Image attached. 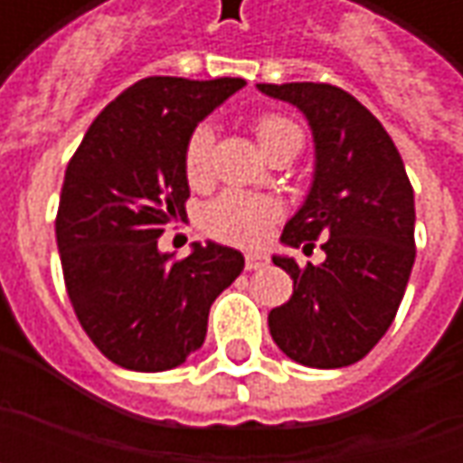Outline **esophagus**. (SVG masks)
Instances as JSON below:
<instances>
[{"label": "esophagus", "instance_id": "34e87169", "mask_svg": "<svg viewBox=\"0 0 463 463\" xmlns=\"http://www.w3.org/2000/svg\"><path fill=\"white\" fill-rule=\"evenodd\" d=\"M268 265V255H262V252H248L245 255V270H260Z\"/></svg>", "mask_w": 463, "mask_h": 463}]
</instances>
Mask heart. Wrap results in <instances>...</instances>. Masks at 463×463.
<instances>
[{"label": "heart", "instance_id": "obj_1", "mask_svg": "<svg viewBox=\"0 0 463 463\" xmlns=\"http://www.w3.org/2000/svg\"><path fill=\"white\" fill-rule=\"evenodd\" d=\"M252 133L260 143V148L268 156L288 146L292 141H302L300 128L285 116L260 114L252 121ZM211 151H213V128L211 126H198L191 133L183 153V165H185V178L193 185H201L208 173H211ZM278 218L275 203L258 195H248L241 191L222 193L221 198L205 208V228L211 235L221 241L242 242L250 245L258 242L268 232L272 221Z\"/></svg>", "mask_w": 463, "mask_h": 463}]
</instances>
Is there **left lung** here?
I'll return each instance as SVG.
<instances>
[{"instance_id":"obj_1","label":"left lung","mask_w":463,"mask_h":463,"mask_svg":"<svg viewBox=\"0 0 463 463\" xmlns=\"http://www.w3.org/2000/svg\"><path fill=\"white\" fill-rule=\"evenodd\" d=\"M300 109L315 138V175L280 241L305 250L325 241V262H272L292 278V298L268 315L275 345L315 369L354 364L399 310L414 265V191L384 126L330 84H258Z\"/></svg>"}]
</instances>
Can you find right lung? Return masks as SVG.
<instances>
[{
  "label": "right lung",
  "instance_id": "obj_1",
  "mask_svg": "<svg viewBox=\"0 0 463 463\" xmlns=\"http://www.w3.org/2000/svg\"><path fill=\"white\" fill-rule=\"evenodd\" d=\"M242 79L148 76L116 96L66 165L56 245L69 300L101 354L133 372H165L201 349L215 298L245 268L241 252L193 242L158 250L191 195L183 153L195 126Z\"/></svg>",
  "mask_w": 463,
  "mask_h": 463
}]
</instances>
